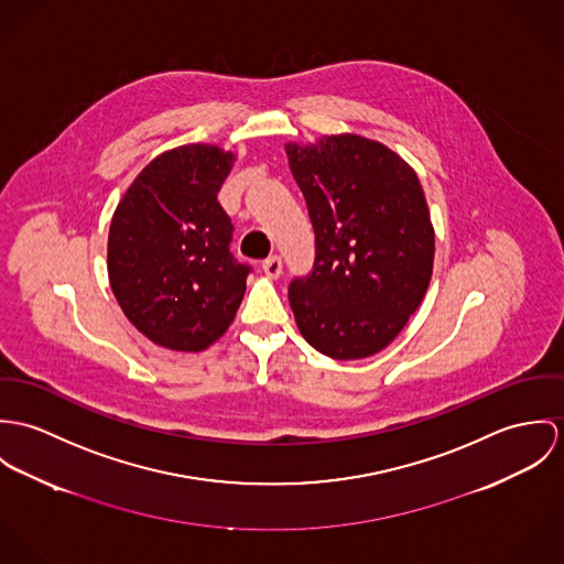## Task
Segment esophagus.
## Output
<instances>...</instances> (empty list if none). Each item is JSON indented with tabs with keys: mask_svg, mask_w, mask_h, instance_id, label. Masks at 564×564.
Returning <instances> with one entry per match:
<instances>
[{
	"mask_svg": "<svg viewBox=\"0 0 564 564\" xmlns=\"http://www.w3.org/2000/svg\"><path fill=\"white\" fill-rule=\"evenodd\" d=\"M261 268H263V272H265L270 279H276V276H281V272H283V261H281L279 254H272V257L263 259Z\"/></svg>",
	"mask_w": 564,
	"mask_h": 564,
	"instance_id": "obj_1",
	"label": "esophagus"
}]
</instances>
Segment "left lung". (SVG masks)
<instances>
[{
  "label": "left lung",
  "instance_id": "left-lung-1",
  "mask_svg": "<svg viewBox=\"0 0 564 564\" xmlns=\"http://www.w3.org/2000/svg\"><path fill=\"white\" fill-rule=\"evenodd\" d=\"M285 151L315 234L312 272L288 288L296 324L330 359L372 357L431 283L435 231L424 189L402 158L361 135Z\"/></svg>",
  "mask_w": 564,
  "mask_h": 564
}]
</instances>
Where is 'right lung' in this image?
I'll use <instances>...</instances> for the list:
<instances>
[{
  "label": "right lung",
  "instance_id": "add662e5",
  "mask_svg": "<svg viewBox=\"0 0 564 564\" xmlns=\"http://www.w3.org/2000/svg\"><path fill=\"white\" fill-rule=\"evenodd\" d=\"M234 153L188 144L129 186L108 236V274L127 319L153 344L198 352L234 322L252 268L231 252L218 192Z\"/></svg>",
  "mask_w": 564,
  "mask_h": 564
}]
</instances>
